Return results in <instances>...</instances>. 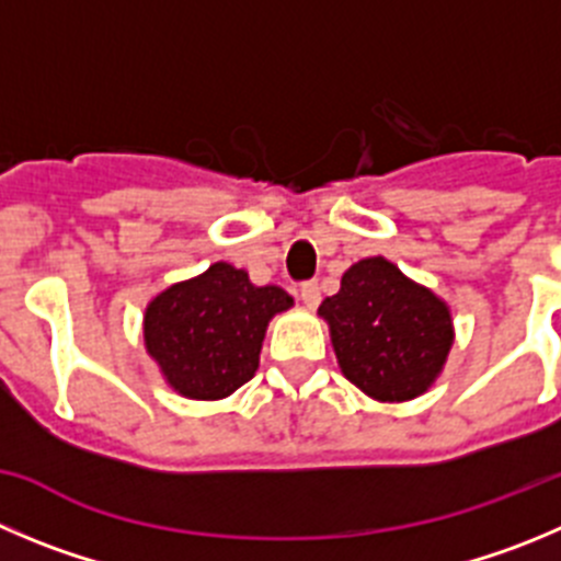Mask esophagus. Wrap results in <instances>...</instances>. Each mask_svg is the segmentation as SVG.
I'll return each mask as SVG.
<instances>
[{"label": "esophagus", "instance_id": "34e87169", "mask_svg": "<svg viewBox=\"0 0 561 561\" xmlns=\"http://www.w3.org/2000/svg\"><path fill=\"white\" fill-rule=\"evenodd\" d=\"M298 298H301V305H305L307 310H316V307L321 305V290H318L316 282H307V285L298 287Z\"/></svg>", "mask_w": 561, "mask_h": 561}]
</instances>
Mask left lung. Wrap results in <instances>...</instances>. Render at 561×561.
I'll return each mask as SVG.
<instances>
[{
	"mask_svg": "<svg viewBox=\"0 0 561 561\" xmlns=\"http://www.w3.org/2000/svg\"><path fill=\"white\" fill-rule=\"evenodd\" d=\"M318 316L329 323L345 379L381 404L423 396L451 354V307L385 256H365L345 271Z\"/></svg>",
	"mask_w": 561,
	"mask_h": 561,
	"instance_id": "left-lung-1",
	"label": "left lung"
}]
</instances>
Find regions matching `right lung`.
Here are the masks:
<instances>
[{
	"instance_id": "obj_1",
	"label": "right lung",
	"mask_w": 561,
	"mask_h": 561,
	"mask_svg": "<svg viewBox=\"0 0 561 561\" xmlns=\"http://www.w3.org/2000/svg\"><path fill=\"white\" fill-rule=\"evenodd\" d=\"M290 307L282 287H260L243 268L213 263L146 305V354L174 392L221 401L256 374L271 318Z\"/></svg>"
}]
</instances>
